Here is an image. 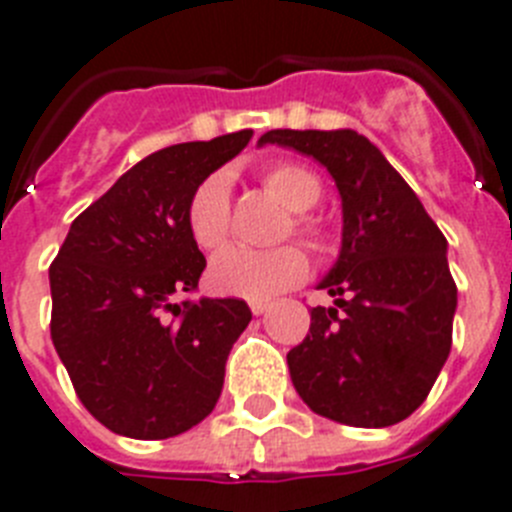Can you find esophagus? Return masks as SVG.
Listing matches in <instances>:
<instances>
[{"instance_id": "esophagus-1", "label": "esophagus", "mask_w": 512, "mask_h": 512, "mask_svg": "<svg viewBox=\"0 0 512 512\" xmlns=\"http://www.w3.org/2000/svg\"><path fill=\"white\" fill-rule=\"evenodd\" d=\"M249 309H252V315H265L270 309V302L268 299H252V302H249Z\"/></svg>"}]
</instances>
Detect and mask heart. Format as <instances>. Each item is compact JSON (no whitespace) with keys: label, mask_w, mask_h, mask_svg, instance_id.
Instances as JSON below:
<instances>
[{"label":"heart","mask_w":512,"mask_h":512,"mask_svg":"<svg viewBox=\"0 0 512 512\" xmlns=\"http://www.w3.org/2000/svg\"><path fill=\"white\" fill-rule=\"evenodd\" d=\"M265 187L291 213H296L291 218L296 234L312 244L320 242L317 223L304 216L322 197V184L315 171L299 163H276L265 171ZM187 229L197 247L203 249H218L229 239L231 205L226 174H210L197 184L187 205ZM307 268V257L294 244L278 249L229 247L213 257L208 268V283L210 289L223 296L268 299L302 281L307 276Z\"/></svg>","instance_id":"obj_1"}]
</instances>
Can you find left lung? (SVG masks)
Wrapping results in <instances>:
<instances>
[{"label": "left lung", "mask_w": 512, "mask_h": 512, "mask_svg": "<svg viewBox=\"0 0 512 512\" xmlns=\"http://www.w3.org/2000/svg\"><path fill=\"white\" fill-rule=\"evenodd\" d=\"M257 145L315 158L341 195V252L317 286L333 307L286 354L315 414L349 427H390L414 414L450 354L458 289L448 239L422 200L354 130H270Z\"/></svg>", "instance_id": "left-lung-1"}]
</instances>
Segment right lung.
<instances>
[{
  "mask_svg": "<svg viewBox=\"0 0 512 512\" xmlns=\"http://www.w3.org/2000/svg\"><path fill=\"white\" fill-rule=\"evenodd\" d=\"M249 140L242 130L150 153L72 221L51 263L54 349L85 409L117 435L166 440L216 409L252 312L242 299L176 304L205 270L187 205Z\"/></svg>",
  "mask_w": 512,
  "mask_h": 512,
  "instance_id": "obj_1",
  "label": "right lung"
}]
</instances>
